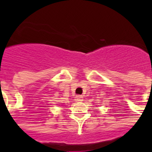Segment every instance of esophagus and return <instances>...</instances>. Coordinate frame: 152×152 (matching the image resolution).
<instances>
[{"mask_svg":"<svg viewBox=\"0 0 152 152\" xmlns=\"http://www.w3.org/2000/svg\"><path fill=\"white\" fill-rule=\"evenodd\" d=\"M75 101L76 102L83 101V97H82L81 95H77V96H76V98H75Z\"/></svg>","mask_w":152,"mask_h":152,"instance_id":"obj_1","label":"esophagus"}]
</instances>
